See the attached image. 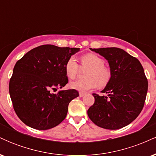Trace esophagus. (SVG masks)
<instances>
[{"instance_id": "1", "label": "esophagus", "mask_w": 156, "mask_h": 156, "mask_svg": "<svg viewBox=\"0 0 156 156\" xmlns=\"http://www.w3.org/2000/svg\"><path fill=\"white\" fill-rule=\"evenodd\" d=\"M84 94H85V93H84V92H80L79 93V96L80 97H83Z\"/></svg>"}]
</instances>
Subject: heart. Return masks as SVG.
Masks as SVG:
<instances>
[{
	"label": "heart",
	"mask_w": 156,
	"mask_h": 156,
	"mask_svg": "<svg viewBox=\"0 0 156 156\" xmlns=\"http://www.w3.org/2000/svg\"><path fill=\"white\" fill-rule=\"evenodd\" d=\"M104 64L105 62L103 58L92 53L85 54L80 57V67L74 57H69L64 66L68 78L71 79L76 78L80 72V67L83 69H87L85 73L87 78L71 82L69 87L81 92L94 89L98 84L99 87H104L108 83L112 76L111 70Z\"/></svg>",
	"instance_id": "b5f03b06"
}]
</instances>
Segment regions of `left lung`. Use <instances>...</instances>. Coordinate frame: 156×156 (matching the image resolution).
<instances>
[{
  "mask_svg": "<svg viewBox=\"0 0 156 156\" xmlns=\"http://www.w3.org/2000/svg\"><path fill=\"white\" fill-rule=\"evenodd\" d=\"M108 61L111 79L101 92L92 94L94 103L87 111L89 119L105 129L117 130L129 125L140 114L148 82L140 62L118 48H90Z\"/></svg>",
  "mask_w": 156,
  "mask_h": 156,
  "instance_id": "1",
  "label": "left lung"
}]
</instances>
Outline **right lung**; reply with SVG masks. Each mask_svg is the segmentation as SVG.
Returning <instances> with one entry per match:
<instances>
[{"label":"right lung","mask_w":156,"mask_h":156,"mask_svg":"<svg viewBox=\"0 0 156 156\" xmlns=\"http://www.w3.org/2000/svg\"><path fill=\"white\" fill-rule=\"evenodd\" d=\"M80 51L44 44L28 51L17 62L9 80L13 108L20 120L37 130L57 126L65 119L69 102L79 96L76 89L51 92L68 83L66 62Z\"/></svg>","instance_id":"1"}]
</instances>
